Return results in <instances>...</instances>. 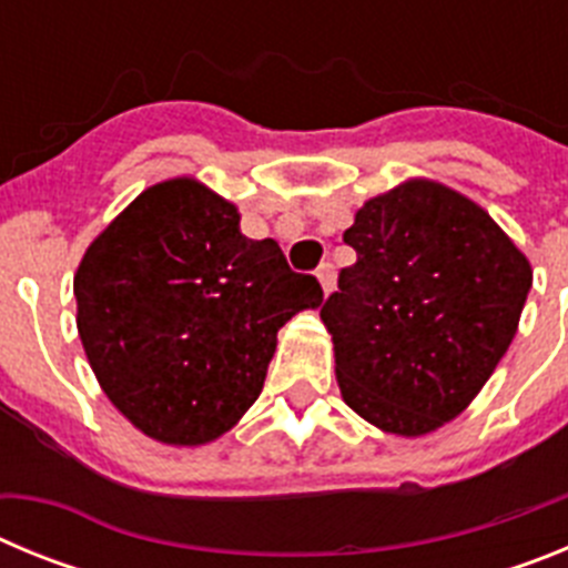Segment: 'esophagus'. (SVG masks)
Returning a JSON list of instances; mask_svg holds the SVG:
<instances>
[{
  "label": "esophagus",
  "mask_w": 568,
  "mask_h": 568,
  "mask_svg": "<svg viewBox=\"0 0 568 568\" xmlns=\"http://www.w3.org/2000/svg\"><path fill=\"white\" fill-rule=\"evenodd\" d=\"M318 281H321V290H324V295H329L333 293V287H335V270H333V264H329V261H324V264H321L318 267Z\"/></svg>",
  "instance_id": "obj_1"
}]
</instances>
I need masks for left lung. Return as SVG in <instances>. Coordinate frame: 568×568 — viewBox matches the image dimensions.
Wrapping results in <instances>:
<instances>
[{
	"instance_id": "8db88e82",
	"label": "left lung",
	"mask_w": 568,
	"mask_h": 568,
	"mask_svg": "<svg viewBox=\"0 0 568 568\" xmlns=\"http://www.w3.org/2000/svg\"><path fill=\"white\" fill-rule=\"evenodd\" d=\"M344 241L358 261L321 307L341 398L381 433H435L509 349L529 258L480 204L433 179L364 202Z\"/></svg>"
}]
</instances>
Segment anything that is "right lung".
<instances>
[{"label": "right lung", "instance_id": "add662e5", "mask_svg": "<svg viewBox=\"0 0 568 568\" xmlns=\"http://www.w3.org/2000/svg\"><path fill=\"white\" fill-rule=\"evenodd\" d=\"M239 207L179 175L139 193L90 241L73 275L77 327L110 404L148 438L202 446L247 413L278 329L321 307L313 275Z\"/></svg>", "mask_w": 568, "mask_h": 568}]
</instances>
